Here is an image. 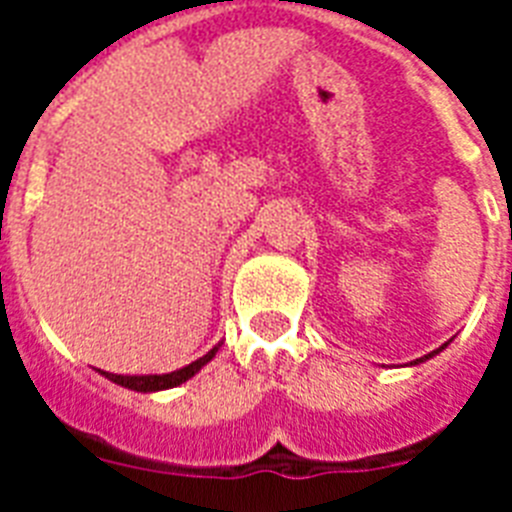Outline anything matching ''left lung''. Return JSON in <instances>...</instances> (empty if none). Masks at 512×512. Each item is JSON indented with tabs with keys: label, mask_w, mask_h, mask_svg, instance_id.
Here are the masks:
<instances>
[{
	"label": "left lung",
	"mask_w": 512,
	"mask_h": 512,
	"mask_svg": "<svg viewBox=\"0 0 512 512\" xmlns=\"http://www.w3.org/2000/svg\"><path fill=\"white\" fill-rule=\"evenodd\" d=\"M449 342H452V340H449ZM449 342H444V345H441V348H436V350H430L428 356H422V358H414V361H412V366H417V364H422V361H428V358L438 356V353H441V350H444V348H446V345H449Z\"/></svg>",
	"instance_id": "left-lung-1"
}]
</instances>
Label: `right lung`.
<instances>
[{
	"mask_svg": "<svg viewBox=\"0 0 512 512\" xmlns=\"http://www.w3.org/2000/svg\"><path fill=\"white\" fill-rule=\"evenodd\" d=\"M217 350H220V342H217L215 348L209 350V353H204L201 358L191 361L188 366L167 374H111V372H100V374H103L106 380L122 385V388L135 390V393H156V390H170V388H177V385H183L185 380H191L193 374H199L201 369L215 358Z\"/></svg>",
	"mask_w": 512,
	"mask_h": 512,
	"instance_id": "1",
	"label": "right lung"
}]
</instances>
